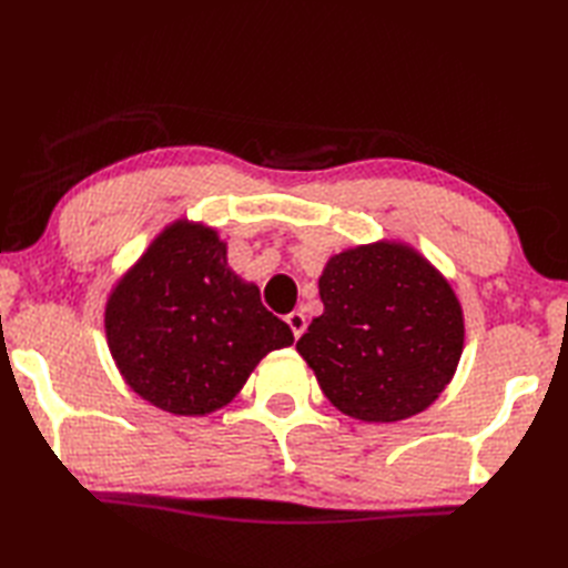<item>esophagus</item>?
<instances>
[{
  "mask_svg": "<svg viewBox=\"0 0 568 568\" xmlns=\"http://www.w3.org/2000/svg\"><path fill=\"white\" fill-rule=\"evenodd\" d=\"M285 322H287V327L293 329V336L295 339H300V336L305 334V329H307V317H305V312L303 310H293L291 315L285 317Z\"/></svg>",
  "mask_w": 568,
  "mask_h": 568,
  "instance_id": "obj_1",
  "label": "esophagus"
}]
</instances>
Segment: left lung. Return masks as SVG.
I'll return each instance as SVG.
<instances>
[{"mask_svg": "<svg viewBox=\"0 0 568 568\" xmlns=\"http://www.w3.org/2000/svg\"><path fill=\"white\" fill-rule=\"evenodd\" d=\"M324 312L297 352L322 393L361 422H397L427 409L464 352V312L434 265L405 244L336 253L320 277Z\"/></svg>", "mask_w": 568, "mask_h": 568, "instance_id": "obj_1", "label": "left lung"}]
</instances>
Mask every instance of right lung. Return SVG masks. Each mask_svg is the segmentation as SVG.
<instances>
[{
    "label": "right lung",
    "mask_w": 568,
    "mask_h": 568,
    "mask_svg": "<svg viewBox=\"0 0 568 568\" xmlns=\"http://www.w3.org/2000/svg\"><path fill=\"white\" fill-rule=\"evenodd\" d=\"M104 329L129 388L190 417L232 403L265 354L295 342L258 287L229 268L214 229L183 220L116 283Z\"/></svg>",
    "instance_id": "obj_1"
}]
</instances>
